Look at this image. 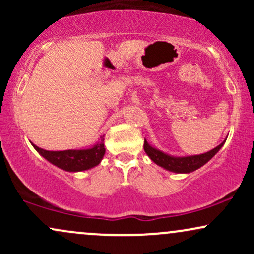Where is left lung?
Returning a JSON list of instances; mask_svg holds the SVG:
<instances>
[{"label":"left lung","instance_id":"1","mask_svg":"<svg viewBox=\"0 0 254 254\" xmlns=\"http://www.w3.org/2000/svg\"><path fill=\"white\" fill-rule=\"evenodd\" d=\"M218 144L214 149L206 151L204 154H199V155H188V156H173L170 154L164 153L162 150L156 149L155 147L150 145L144 138V151L148 156L150 157L151 161L155 162L160 167L165 168V170L174 172V173H191V172L198 170L202 166H204L209 160H211L217 154V151L223 147L224 144Z\"/></svg>","mask_w":254,"mask_h":254}]
</instances>
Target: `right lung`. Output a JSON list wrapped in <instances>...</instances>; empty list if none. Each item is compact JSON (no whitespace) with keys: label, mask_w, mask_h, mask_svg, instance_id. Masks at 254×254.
I'll return each instance as SVG.
<instances>
[{"label":"right lung","mask_w":254,"mask_h":254,"mask_svg":"<svg viewBox=\"0 0 254 254\" xmlns=\"http://www.w3.org/2000/svg\"><path fill=\"white\" fill-rule=\"evenodd\" d=\"M33 148L48 160L52 165L57 166L61 170L66 172H81L95 167L101 162L105 155L104 136L100 137V141L93 147L87 149H68V150H45L32 143Z\"/></svg>","instance_id":"right-lung-1"}]
</instances>
